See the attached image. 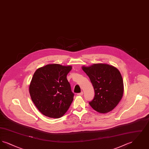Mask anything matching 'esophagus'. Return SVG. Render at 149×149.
<instances>
[{
  "label": "esophagus",
  "mask_w": 149,
  "mask_h": 149,
  "mask_svg": "<svg viewBox=\"0 0 149 149\" xmlns=\"http://www.w3.org/2000/svg\"><path fill=\"white\" fill-rule=\"evenodd\" d=\"M83 95V92H81L80 93L77 94V95H78V96H82Z\"/></svg>",
  "instance_id": "34e87169"
}]
</instances>
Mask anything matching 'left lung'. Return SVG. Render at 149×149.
I'll return each instance as SVG.
<instances>
[{"label":"left lung","instance_id":"left-lung-1","mask_svg":"<svg viewBox=\"0 0 149 149\" xmlns=\"http://www.w3.org/2000/svg\"><path fill=\"white\" fill-rule=\"evenodd\" d=\"M93 86L94 98L89 103L100 113H107L118 105L123 97V81L118 69L104 63L81 67Z\"/></svg>","mask_w":149,"mask_h":149}]
</instances>
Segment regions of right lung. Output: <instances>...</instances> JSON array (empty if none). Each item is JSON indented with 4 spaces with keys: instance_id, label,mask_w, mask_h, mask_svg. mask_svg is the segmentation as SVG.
<instances>
[{
    "instance_id": "1",
    "label": "right lung",
    "mask_w": 149,
    "mask_h": 149,
    "mask_svg": "<svg viewBox=\"0 0 149 149\" xmlns=\"http://www.w3.org/2000/svg\"><path fill=\"white\" fill-rule=\"evenodd\" d=\"M71 69V65L52 64L35 72L29 92L36 107L44 116L60 118L70 106L74 93L66 76Z\"/></svg>"
}]
</instances>
